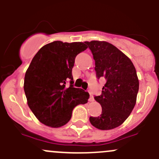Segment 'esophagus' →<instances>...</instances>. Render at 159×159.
<instances>
[{
    "instance_id": "obj_1",
    "label": "esophagus",
    "mask_w": 159,
    "mask_h": 159,
    "mask_svg": "<svg viewBox=\"0 0 159 159\" xmlns=\"http://www.w3.org/2000/svg\"><path fill=\"white\" fill-rule=\"evenodd\" d=\"M90 93V92H89ZM94 97H93L92 95H91V93H90V98H89V102H94Z\"/></svg>"
}]
</instances>
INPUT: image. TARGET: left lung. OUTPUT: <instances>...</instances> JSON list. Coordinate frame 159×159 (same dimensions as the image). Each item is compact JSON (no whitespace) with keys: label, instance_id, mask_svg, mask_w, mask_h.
<instances>
[{"label":"left lung","instance_id":"1","mask_svg":"<svg viewBox=\"0 0 159 159\" xmlns=\"http://www.w3.org/2000/svg\"><path fill=\"white\" fill-rule=\"evenodd\" d=\"M95 61L96 75L104 78L102 94L94 99L102 108L98 117H90L91 124L100 130L115 129L123 124L136 104L139 81L132 61L107 41H85Z\"/></svg>","mask_w":159,"mask_h":159}]
</instances>
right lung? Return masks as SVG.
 <instances>
[{"label":"right lung","instance_id":"obj_1","mask_svg":"<svg viewBox=\"0 0 159 159\" xmlns=\"http://www.w3.org/2000/svg\"><path fill=\"white\" fill-rule=\"evenodd\" d=\"M87 48L84 42L56 41L43 46L32 59L24 89L30 109L42 124L61 127L70 121L75 106L88 102L89 94L74 88L71 73L75 57Z\"/></svg>","mask_w":159,"mask_h":159}]
</instances>
